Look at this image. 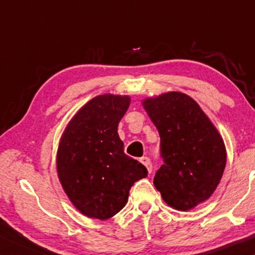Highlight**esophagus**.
Returning a JSON list of instances; mask_svg holds the SVG:
<instances>
[{"instance_id":"34e87169","label":"esophagus","mask_w":255,"mask_h":255,"mask_svg":"<svg viewBox=\"0 0 255 255\" xmlns=\"http://www.w3.org/2000/svg\"><path fill=\"white\" fill-rule=\"evenodd\" d=\"M139 161H140L142 165H144L146 168H147L148 173L152 172V162H151V160H149V158H147V156H142V158H140Z\"/></svg>"}]
</instances>
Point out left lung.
Returning a JSON list of instances; mask_svg holds the SVG:
<instances>
[{"label": "left lung", "instance_id": "8db88e82", "mask_svg": "<svg viewBox=\"0 0 255 255\" xmlns=\"http://www.w3.org/2000/svg\"><path fill=\"white\" fill-rule=\"evenodd\" d=\"M160 134L163 165L154 186L163 201L187 211L214 194L226 165V149L217 128L190 96L179 92L142 101Z\"/></svg>", "mask_w": 255, "mask_h": 255}]
</instances>
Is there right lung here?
Listing matches in <instances>:
<instances>
[{
  "label": "right lung",
  "mask_w": 255,
  "mask_h": 255,
  "mask_svg": "<svg viewBox=\"0 0 255 255\" xmlns=\"http://www.w3.org/2000/svg\"><path fill=\"white\" fill-rule=\"evenodd\" d=\"M130 97L104 94L80 109L62 134L57 170L66 195L87 217L109 219L128 203L135 181L147 169L124 153L117 127Z\"/></svg>",
  "instance_id": "obj_1"
}]
</instances>
